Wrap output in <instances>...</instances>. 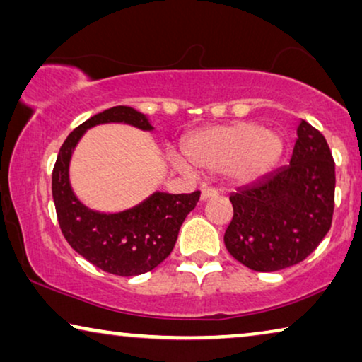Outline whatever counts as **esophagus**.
Masks as SVG:
<instances>
[{
	"label": "esophagus",
	"mask_w": 362,
	"mask_h": 362,
	"mask_svg": "<svg viewBox=\"0 0 362 362\" xmlns=\"http://www.w3.org/2000/svg\"><path fill=\"white\" fill-rule=\"evenodd\" d=\"M217 196V191L211 189V187H206V189L201 191V201H209L212 197Z\"/></svg>",
	"instance_id": "1"
}]
</instances>
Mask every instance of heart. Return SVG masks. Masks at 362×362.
<instances>
[{
    "label": "heart",
    "mask_w": 362,
    "mask_h": 362,
    "mask_svg": "<svg viewBox=\"0 0 362 362\" xmlns=\"http://www.w3.org/2000/svg\"><path fill=\"white\" fill-rule=\"evenodd\" d=\"M284 151V140L276 132L264 130L259 123L239 122L214 127L187 136L182 143V158L171 156L176 170L221 171L240 185L265 176Z\"/></svg>",
    "instance_id": "heart-1"
}]
</instances>
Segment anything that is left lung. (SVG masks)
Wrapping results in <instances>:
<instances>
[{
	"instance_id": "left-lung-1",
	"label": "left lung",
	"mask_w": 362,
	"mask_h": 362,
	"mask_svg": "<svg viewBox=\"0 0 362 362\" xmlns=\"http://www.w3.org/2000/svg\"><path fill=\"white\" fill-rule=\"evenodd\" d=\"M334 161L325 136L300 120L290 165L230 194L224 234L229 254L255 272L300 264L331 227Z\"/></svg>"
}]
</instances>
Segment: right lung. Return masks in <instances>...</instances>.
Returning <instances> with one entry per match:
<instances>
[{"instance_id":"1","label":"right lung","mask_w":362,"mask_h":362,"mask_svg":"<svg viewBox=\"0 0 362 362\" xmlns=\"http://www.w3.org/2000/svg\"><path fill=\"white\" fill-rule=\"evenodd\" d=\"M107 123L155 132L150 117L127 105L90 117L66 138L59 150L52 171V197L62 234L78 255L107 274L135 276L153 270L171 254L181 224L199 201V191L191 194L155 191L138 204L113 212L83 204L69 176L74 150L87 130Z\"/></svg>"}]
</instances>
